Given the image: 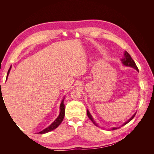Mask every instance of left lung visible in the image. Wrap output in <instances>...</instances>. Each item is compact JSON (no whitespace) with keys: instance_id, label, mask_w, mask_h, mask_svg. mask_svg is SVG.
Returning a JSON list of instances; mask_svg holds the SVG:
<instances>
[{"instance_id":"obj_1","label":"left lung","mask_w":154,"mask_h":154,"mask_svg":"<svg viewBox=\"0 0 154 154\" xmlns=\"http://www.w3.org/2000/svg\"><path fill=\"white\" fill-rule=\"evenodd\" d=\"M124 56H125L124 58H122V60H122V62L123 63V64L124 65V66H128V67H131L135 69L136 70H137V71H139L138 68H137V66H136V63H135V62L132 60V57H131V56H130V55L127 52V51H125V52ZM136 113H135V114L132 116V117L130 118L127 121V122H126L125 123H124L122 126H121L120 127H123V126H124V125H125L126 124H127L128 123H129V122H130V121H131V120L134 118V116H136ZM87 116L88 117V118H89V119L92 121V122L93 123H94L96 126H97V127H99L98 125H97V124L94 122V119L92 118V116H91V114H90V112H88V110H87ZM120 127H113L111 130H116V129H118V128H120Z\"/></svg>"}]
</instances>
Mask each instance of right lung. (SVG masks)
<instances>
[{
    "instance_id": "add662e5",
    "label": "right lung",
    "mask_w": 154,
    "mask_h": 154,
    "mask_svg": "<svg viewBox=\"0 0 154 154\" xmlns=\"http://www.w3.org/2000/svg\"><path fill=\"white\" fill-rule=\"evenodd\" d=\"M11 68V67H10V68L9 69V70H8V74H7V77H6V80H7V78L8 77L9 73H10V72ZM64 99H65V96L63 97V100H62L61 103H60V114H59V116H58V118L56 119L54 122L51 125H49L48 127L44 129L43 130H42L41 132H38L39 134H45V133H48L50 131H52V130L57 128L58 127V126L60 125V123L62 122V121H63V118H64V116H65V105H64V103H63Z\"/></svg>"
}]
</instances>
